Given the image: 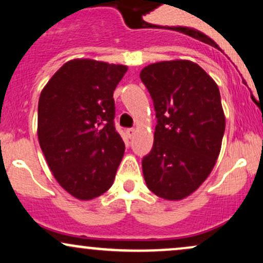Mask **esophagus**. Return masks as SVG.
Wrapping results in <instances>:
<instances>
[{"label": "esophagus", "mask_w": 263, "mask_h": 263, "mask_svg": "<svg viewBox=\"0 0 263 263\" xmlns=\"http://www.w3.org/2000/svg\"><path fill=\"white\" fill-rule=\"evenodd\" d=\"M126 134H127L128 138H134V136L136 135V129L135 128H127V129H126Z\"/></svg>", "instance_id": "esophagus-1"}]
</instances>
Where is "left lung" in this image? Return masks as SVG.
<instances>
[{"mask_svg":"<svg viewBox=\"0 0 263 263\" xmlns=\"http://www.w3.org/2000/svg\"><path fill=\"white\" fill-rule=\"evenodd\" d=\"M140 78L157 117L152 151L142 159L144 180L157 197L180 200L209 177L221 149L219 87L197 63L183 59L144 66Z\"/></svg>","mask_w":263,"mask_h":263,"instance_id":"1","label":"left lung"}]
</instances>
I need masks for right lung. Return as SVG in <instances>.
I'll return each instance as SVG.
<instances>
[{"label":"right lung","mask_w":263,"mask_h":263,"mask_svg":"<svg viewBox=\"0 0 263 263\" xmlns=\"http://www.w3.org/2000/svg\"><path fill=\"white\" fill-rule=\"evenodd\" d=\"M126 71L121 64L69 60L39 96V146L57 182L79 200L107 192L122 161L114 91Z\"/></svg>","instance_id":"right-lung-1"}]
</instances>
